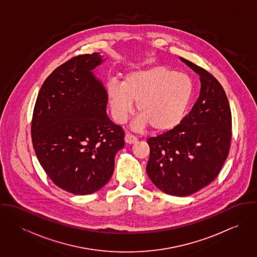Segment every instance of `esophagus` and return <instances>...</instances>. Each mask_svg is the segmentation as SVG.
<instances>
[{
    "label": "esophagus",
    "instance_id": "34e87169",
    "mask_svg": "<svg viewBox=\"0 0 257 257\" xmlns=\"http://www.w3.org/2000/svg\"><path fill=\"white\" fill-rule=\"evenodd\" d=\"M124 141H125V143H126V144L133 145V144H135V143H137V142H138V139H137V137H136V136H134V135H132V134L127 133V134L125 135V137H124Z\"/></svg>",
    "mask_w": 257,
    "mask_h": 257
}]
</instances>
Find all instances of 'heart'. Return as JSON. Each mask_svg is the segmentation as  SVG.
<instances>
[{
	"mask_svg": "<svg viewBox=\"0 0 257 257\" xmlns=\"http://www.w3.org/2000/svg\"><path fill=\"white\" fill-rule=\"evenodd\" d=\"M106 93L115 121L124 122L134 110L133 102H137L140 115L135 126L148 124L152 131L164 133L183 119L194 95V83L187 74L157 65L132 71L121 83L110 79Z\"/></svg>",
	"mask_w": 257,
	"mask_h": 257,
	"instance_id": "1",
	"label": "heart"
}]
</instances>
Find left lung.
<instances>
[{
	"label": "left lung",
	"instance_id": "8db88e82",
	"mask_svg": "<svg viewBox=\"0 0 257 257\" xmlns=\"http://www.w3.org/2000/svg\"><path fill=\"white\" fill-rule=\"evenodd\" d=\"M199 74L201 92L181 122L148 138V177L159 190L188 196L213 182L227 157L231 142V112L220 82L204 68L182 58Z\"/></svg>",
	"mask_w": 257,
	"mask_h": 257
}]
</instances>
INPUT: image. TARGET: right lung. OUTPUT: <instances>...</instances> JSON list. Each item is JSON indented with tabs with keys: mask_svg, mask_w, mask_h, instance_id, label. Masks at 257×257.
Returning a JSON list of instances; mask_svg holds the SVG:
<instances>
[{
	"mask_svg": "<svg viewBox=\"0 0 257 257\" xmlns=\"http://www.w3.org/2000/svg\"><path fill=\"white\" fill-rule=\"evenodd\" d=\"M99 53L74 56L43 82L32 119L37 159L50 180L75 195L109 182L124 132L106 112L105 88L92 73Z\"/></svg>",
	"mask_w": 257,
	"mask_h": 257,
	"instance_id": "1",
	"label": "right lung"
}]
</instances>
